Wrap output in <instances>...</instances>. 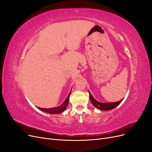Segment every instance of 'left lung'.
<instances>
[{
  "label": "left lung",
  "instance_id": "1",
  "mask_svg": "<svg viewBox=\"0 0 152 152\" xmlns=\"http://www.w3.org/2000/svg\"><path fill=\"white\" fill-rule=\"evenodd\" d=\"M89 97H90V99L91 103H93V104L94 106L95 107H96L97 108H98L100 110H111L112 109H113L114 108H115L117 106H118L119 104H120L122 101L123 100L121 99L119 102H115V103H100L98 101H96L93 96H92L91 94L89 93Z\"/></svg>",
  "mask_w": 152,
  "mask_h": 152
}]
</instances>
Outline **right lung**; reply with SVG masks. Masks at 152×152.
<instances>
[{
  "label": "right lung",
  "instance_id": "add662e5",
  "mask_svg": "<svg viewBox=\"0 0 152 152\" xmlns=\"http://www.w3.org/2000/svg\"><path fill=\"white\" fill-rule=\"evenodd\" d=\"M70 94H71V92L70 93H69V94L67 96V98L65 99V102H64L60 106H59V107H58L51 108H42L38 107V108L39 110H40L41 111L46 112V113H50V114H58V113H62L63 112L65 111V110L66 109V107L68 104L69 98H70Z\"/></svg>",
  "mask_w": 152,
  "mask_h": 152
}]
</instances>
